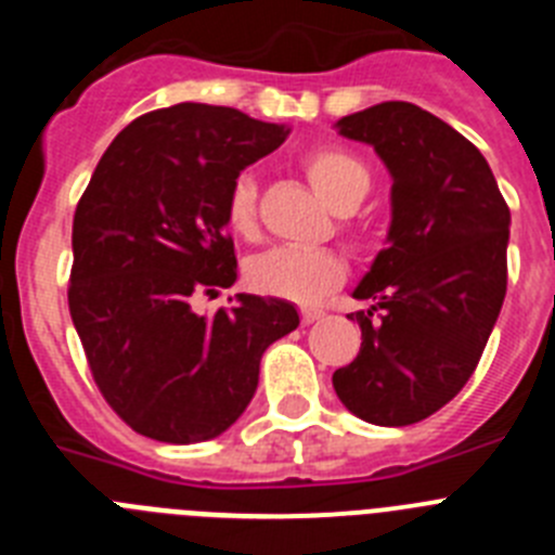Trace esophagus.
<instances>
[{"label": "esophagus", "mask_w": 555, "mask_h": 555, "mask_svg": "<svg viewBox=\"0 0 555 555\" xmlns=\"http://www.w3.org/2000/svg\"><path fill=\"white\" fill-rule=\"evenodd\" d=\"M322 317H325V311H320V308H300V322L302 325H313V322H320Z\"/></svg>", "instance_id": "esophagus-1"}]
</instances>
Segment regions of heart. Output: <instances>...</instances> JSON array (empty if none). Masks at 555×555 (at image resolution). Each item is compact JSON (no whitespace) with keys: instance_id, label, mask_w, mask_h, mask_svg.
<instances>
[{"instance_id":"b5f03b06","label":"heart","mask_w":555,"mask_h":555,"mask_svg":"<svg viewBox=\"0 0 555 555\" xmlns=\"http://www.w3.org/2000/svg\"><path fill=\"white\" fill-rule=\"evenodd\" d=\"M302 171L313 191L338 214L356 208L370 189V175H366L364 164L336 146L311 152L302 160ZM224 222L242 238H255L261 230L258 228V189L249 175H238L230 185L228 199H224ZM341 233L352 244H361L364 238L361 230L352 224H341ZM345 274L347 267L341 255L327 247H272L255 255L247 267L249 286L292 302L322 300L345 281Z\"/></svg>"}]
</instances>
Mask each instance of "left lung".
Instances as JSON below:
<instances>
[{
    "label": "left lung",
    "mask_w": 555,
    "mask_h": 555,
    "mask_svg": "<svg viewBox=\"0 0 555 555\" xmlns=\"http://www.w3.org/2000/svg\"><path fill=\"white\" fill-rule=\"evenodd\" d=\"M391 171L389 247L352 292L361 350L333 372L338 400L403 428L448 405L480 361L508 281V205L478 146L411 102L338 121ZM352 320V317H350Z\"/></svg>",
    "instance_id": "1"
}]
</instances>
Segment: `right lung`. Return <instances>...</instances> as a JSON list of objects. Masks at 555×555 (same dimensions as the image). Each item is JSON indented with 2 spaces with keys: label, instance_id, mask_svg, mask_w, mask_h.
<instances>
[{
  "label": "right lung",
  "instance_id": "right-lung-1",
  "mask_svg": "<svg viewBox=\"0 0 555 555\" xmlns=\"http://www.w3.org/2000/svg\"><path fill=\"white\" fill-rule=\"evenodd\" d=\"M286 135L235 107H158L113 139L82 191L68 311L96 389L135 434L194 444L228 430L263 350L300 325L292 302L255 294L197 311L235 281L230 185Z\"/></svg>",
  "mask_w": 555,
  "mask_h": 555
}]
</instances>
